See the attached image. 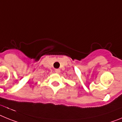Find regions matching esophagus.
I'll use <instances>...</instances> for the list:
<instances>
[{
  "instance_id": "34e87169",
  "label": "esophagus",
  "mask_w": 122,
  "mask_h": 122,
  "mask_svg": "<svg viewBox=\"0 0 122 122\" xmlns=\"http://www.w3.org/2000/svg\"><path fill=\"white\" fill-rule=\"evenodd\" d=\"M55 71L56 73H58V74H59V73H60L61 71H60V69H55Z\"/></svg>"
}]
</instances>
